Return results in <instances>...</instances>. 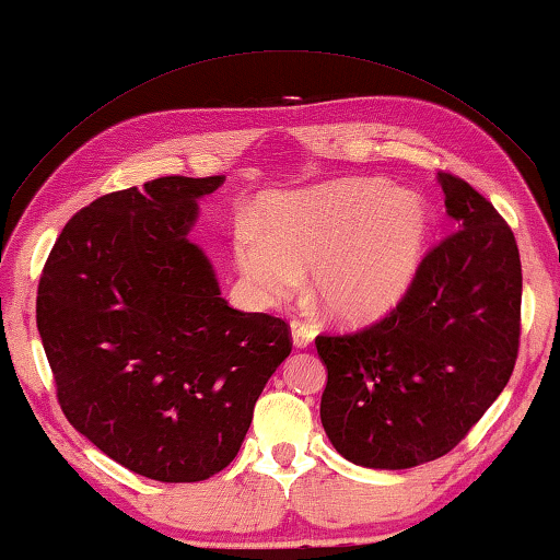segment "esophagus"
Listing matches in <instances>:
<instances>
[{
  "mask_svg": "<svg viewBox=\"0 0 560 560\" xmlns=\"http://www.w3.org/2000/svg\"><path fill=\"white\" fill-rule=\"evenodd\" d=\"M314 336H316V330H314V326L308 324V320H301V318H293L291 320L293 346L306 348V346H311V340H314Z\"/></svg>",
  "mask_w": 560,
  "mask_h": 560,
  "instance_id": "34e87169",
  "label": "esophagus"
}]
</instances>
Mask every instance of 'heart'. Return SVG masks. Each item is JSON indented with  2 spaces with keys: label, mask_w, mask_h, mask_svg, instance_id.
<instances>
[{
  "label": "heart",
  "mask_w": 560,
  "mask_h": 560,
  "mask_svg": "<svg viewBox=\"0 0 560 560\" xmlns=\"http://www.w3.org/2000/svg\"><path fill=\"white\" fill-rule=\"evenodd\" d=\"M428 207L385 179H340L271 205L234 232V259L267 301L311 287L340 320H373L405 296L428 240Z\"/></svg>",
  "instance_id": "obj_1"
}]
</instances>
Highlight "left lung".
I'll use <instances>...</instances> for the list:
<instances>
[{
  "mask_svg": "<svg viewBox=\"0 0 560 560\" xmlns=\"http://www.w3.org/2000/svg\"><path fill=\"white\" fill-rule=\"evenodd\" d=\"M454 232L424 254L410 289L377 324L318 336L328 383L320 422L348 462L410 469L467 438L518 355L521 259L494 205L438 173Z\"/></svg>",
  "mask_w": 560,
  "mask_h": 560,
  "instance_id": "8db88e82",
  "label": "left lung"
}]
</instances>
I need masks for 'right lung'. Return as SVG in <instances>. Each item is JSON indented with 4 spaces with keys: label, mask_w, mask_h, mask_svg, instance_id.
I'll list each match as a JSON object with an SVG mask.
<instances>
[{
    "label": "right lung",
    "mask_w": 560,
    "mask_h": 560,
    "mask_svg": "<svg viewBox=\"0 0 560 560\" xmlns=\"http://www.w3.org/2000/svg\"><path fill=\"white\" fill-rule=\"evenodd\" d=\"M224 183L170 175L75 212L44 264L36 326L75 430L140 477L202 481L230 464L291 328L222 299L187 240Z\"/></svg>",
    "instance_id": "1"
}]
</instances>
